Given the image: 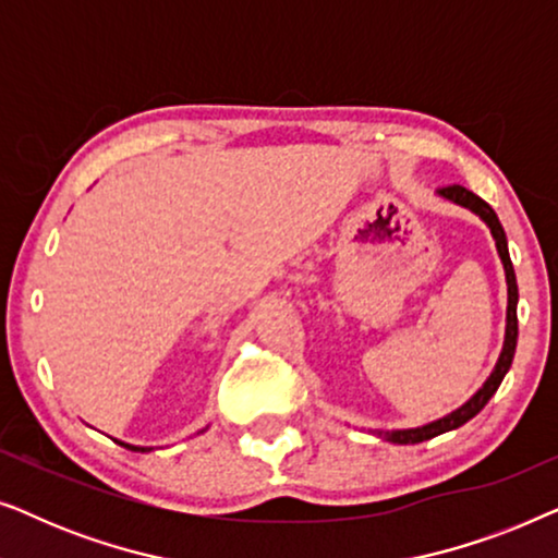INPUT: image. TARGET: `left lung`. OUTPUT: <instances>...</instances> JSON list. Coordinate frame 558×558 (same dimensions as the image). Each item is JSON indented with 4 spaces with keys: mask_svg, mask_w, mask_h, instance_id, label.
Masks as SVG:
<instances>
[{
    "mask_svg": "<svg viewBox=\"0 0 558 558\" xmlns=\"http://www.w3.org/2000/svg\"><path fill=\"white\" fill-rule=\"evenodd\" d=\"M439 197H445V201L460 205V208H468L470 213H475V216L483 220V223L490 228L493 233V241H495V248H498V256L502 262V271H506V284H508V310H506V340H502V350L498 355V363H495V368L490 376L483 386L477 388L475 393L470 396L468 401L462 403L460 409L449 411V414L434 418L429 424H422V426H411V429H391V432H373L378 439L384 441H393V445H418V441H426V439H434L439 437V434L445 432H452V429H460L462 424H468L472 416H477L480 411L485 409V403L493 399V393L498 391V386L502 384V378H506V373L510 371V363H513V355H515V342H518V315H515V307H518V284H515V271H513V262H510V254H508V239H506V231H502L498 216H495V210L487 205L483 197H477L472 190L462 187V185H452V187H441Z\"/></svg>",
    "mask_w": 558,
    "mask_h": 558,
    "instance_id": "1",
    "label": "left lung"
}]
</instances>
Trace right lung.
Segmentation results:
<instances>
[{
  "instance_id": "1",
  "label": "right lung",
  "mask_w": 558,
  "mask_h": 558,
  "mask_svg": "<svg viewBox=\"0 0 558 558\" xmlns=\"http://www.w3.org/2000/svg\"><path fill=\"white\" fill-rule=\"evenodd\" d=\"M205 429H208V426H205ZM205 429H201L197 434H203ZM117 445H121V447H126V449H132V452H151V449L155 447H140V445H126V441H121V439H117Z\"/></svg>"
}]
</instances>
